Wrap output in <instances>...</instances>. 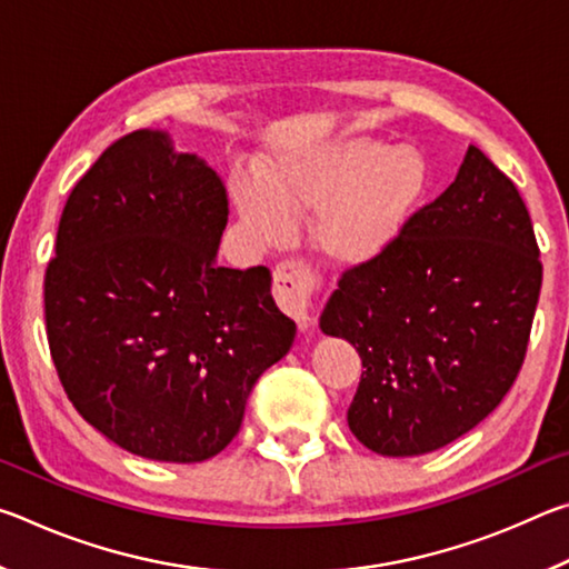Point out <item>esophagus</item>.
<instances>
[{
    "instance_id": "esophagus-1",
    "label": "esophagus",
    "mask_w": 569,
    "mask_h": 569,
    "mask_svg": "<svg viewBox=\"0 0 569 569\" xmlns=\"http://www.w3.org/2000/svg\"><path fill=\"white\" fill-rule=\"evenodd\" d=\"M276 301L288 316H293L301 329L313 323L311 298L319 291V276L303 261H283L273 273Z\"/></svg>"
}]
</instances>
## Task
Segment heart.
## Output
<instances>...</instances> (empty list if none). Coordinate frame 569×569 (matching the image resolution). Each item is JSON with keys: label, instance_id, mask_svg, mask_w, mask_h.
I'll return each mask as SVG.
<instances>
[{"label": "heart", "instance_id": "heart-1", "mask_svg": "<svg viewBox=\"0 0 569 569\" xmlns=\"http://www.w3.org/2000/svg\"><path fill=\"white\" fill-rule=\"evenodd\" d=\"M429 168L419 150L373 138L333 142L306 158L271 162L261 182L233 178L238 216L258 243L291 238L293 216L319 210L313 240L336 263L379 258L409 226L427 192Z\"/></svg>", "mask_w": 569, "mask_h": 569}]
</instances>
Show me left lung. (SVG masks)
Returning a JSON list of instances; mask_svg holds the SVG:
<instances>
[{
    "label": "left lung",
    "mask_w": 569,
    "mask_h": 569,
    "mask_svg": "<svg viewBox=\"0 0 569 569\" xmlns=\"http://www.w3.org/2000/svg\"><path fill=\"white\" fill-rule=\"evenodd\" d=\"M542 263L515 182L469 146L451 186L389 250L343 271L321 331L359 351L349 429L383 457L447 447L522 369Z\"/></svg>",
    "instance_id": "8db88e82"
}]
</instances>
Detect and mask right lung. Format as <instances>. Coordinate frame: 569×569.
Here are the masks:
<instances>
[{"instance_id": "right-lung-1", "label": "right lung", "mask_w": 569, "mask_h": 569, "mask_svg": "<svg viewBox=\"0 0 569 569\" xmlns=\"http://www.w3.org/2000/svg\"><path fill=\"white\" fill-rule=\"evenodd\" d=\"M226 223L218 172L158 130L112 142L67 198L44 273L50 353L82 419L138 457L223 451L293 343L271 271L216 263Z\"/></svg>"}]
</instances>
